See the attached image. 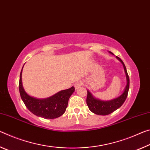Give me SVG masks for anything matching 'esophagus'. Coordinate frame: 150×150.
Wrapping results in <instances>:
<instances>
[{
	"mask_svg": "<svg viewBox=\"0 0 150 150\" xmlns=\"http://www.w3.org/2000/svg\"><path fill=\"white\" fill-rule=\"evenodd\" d=\"M82 85H83V82H80V81H78V82H77L76 83H75V84H74L75 89L76 90L78 89V88H80Z\"/></svg>",
	"mask_w": 150,
	"mask_h": 150,
	"instance_id": "esophagus-1",
	"label": "esophagus"
}]
</instances>
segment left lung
Returning a JSON list of instances; mask_svg holds the SVG:
<instances>
[{
    "label": "left lung",
    "instance_id": "1",
    "mask_svg": "<svg viewBox=\"0 0 150 150\" xmlns=\"http://www.w3.org/2000/svg\"><path fill=\"white\" fill-rule=\"evenodd\" d=\"M109 52L113 54V53L110 52V51ZM116 58L118 59L120 62H122V64H123L125 74H126V87H125L124 92L122 93L120 96L116 98H114V99L113 100H108V101H103V100L97 99V98L93 96L91 92L87 90L88 94L86 98V104L88 106V108H89V110L92 112L94 113V114L97 115L105 116V115H108L110 114H111L113 112L116 111L117 109H118L119 108L122 106L127 96V94H128V90L129 88V79L128 74H127L126 66H125L123 61H122L119 57H117V56H116Z\"/></svg>",
    "mask_w": 150,
    "mask_h": 150
}]
</instances>
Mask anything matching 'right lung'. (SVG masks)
Returning a JSON list of instances; mask_svg holds the SVG:
<instances>
[{
    "label": "right lung",
    "mask_w": 150,
    "mask_h": 150,
    "mask_svg": "<svg viewBox=\"0 0 150 150\" xmlns=\"http://www.w3.org/2000/svg\"><path fill=\"white\" fill-rule=\"evenodd\" d=\"M22 72L23 69L20 74L19 92L22 100L29 111L45 119H54L62 116L68 106L70 96L74 92V87L61 90L45 99H38L30 96L24 91L22 84Z\"/></svg>",
    "instance_id": "right-lung-1"
}]
</instances>
